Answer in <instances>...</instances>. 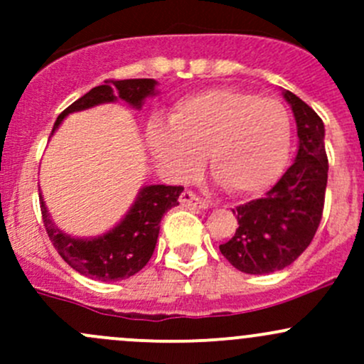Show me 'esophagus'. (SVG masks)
<instances>
[{
    "mask_svg": "<svg viewBox=\"0 0 364 364\" xmlns=\"http://www.w3.org/2000/svg\"><path fill=\"white\" fill-rule=\"evenodd\" d=\"M179 203L181 205H186V208H199V209H205L208 208V203L197 197L192 190H185V192L179 196Z\"/></svg>",
    "mask_w": 364,
    "mask_h": 364,
    "instance_id": "34e87169",
    "label": "esophagus"
}]
</instances>
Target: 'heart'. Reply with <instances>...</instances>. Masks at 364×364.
Returning a JSON list of instances; mask_svg holds the SVG:
<instances>
[{
    "instance_id": "obj_1",
    "label": "heart",
    "mask_w": 364,
    "mask_h": 364,
    "mask_svg": "<svg viewBox=\"0 0 364 364\" xmlns=\"http://www.w3.org/2000/svg\"><path fill=\"white\" fill-rule=\"evenodd\" d=\"M151 151L174 174L209 171L236 197L260 196L277 183L291 151V117L277 98L232 87L192 95L172 107L168 128H149Z\"/></svg>"
}]
</instances>
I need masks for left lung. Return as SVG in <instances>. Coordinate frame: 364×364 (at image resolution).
I'll return each mask as SVG.
<instances>
[{
	"mask_svg": "<svg viewBox=\"0 0 364 364\" xmlns=\"http://www.w3.org/2000/svg\"><path fill=\"white\" fill-rule=\"evenodd\" d=\"M297 123L299 149L294 164L260 199L237 205L234 236L220 245L236 269L267 274L292 264L314 240L324 211L328 155L324 123L291 91L284 93Z\"/></svg>",
	"mask_w": 364,
	"mask_h": 364,
	"instance_id": "left-lung-1",
	"label": "left lung"
}]
</instances>
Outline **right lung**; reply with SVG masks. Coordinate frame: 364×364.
I'll use <instances>...</instances> for the list:
<instances>
[{
  "instance_id": "obj_1",
  "label": "right lung",
  "mask_w": 364,
  "mask_h": 364,
  "mask_svg": "<svg viewBox=\"0 0 364 364\" xmlns=\"http://www.w3.org/2000/svg\"><path fill=\"white\" fill-rule=\"evenodd\" d=\"M155 79L105 80L102 86L87 91L58 116L53 134L70 112L116 102L117 98L130 104L132 107L141 109L144 98L155 95ZM181 192L183 186H144L127 216L107 234L91 240L72 237L58 229L47 213L42 197L40 209L50 243L70 267L95 280L114 282L134 277L149 262L159 240L161 216L179 204L178 199Z\"/></svg>"
}]
</instances>
